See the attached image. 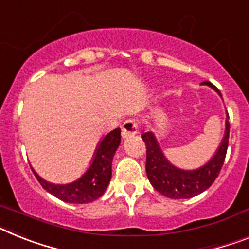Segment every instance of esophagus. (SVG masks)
<instances>
[{
	"instance_id": "obj_1",
	"label": "esophagus",
	"mask_w": 249,
	"mask_h": 249,
	"mask_svg": "<svg viewBox=\"0 0 249 249\" xmlns=\"http://www.w3.org/2000/svg\"><path fill=\"white\" fill-rule=\"evenodd\" d=\"M138 133V123L133 119H129V120L124 121V124L121 126V135L124 139L126 138H130L133 135H135Z\"/></svg>"
}]
</instances>
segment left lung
<instances>
[{"label":"left lung","instance_id":"obj_1","mask_svg":"<svg viewBox=\"0 0 249 249\" xmlns=\"http://www.w3.org/2000/svg\"><path fill=\"white\" fill-rule=\"evenodd\" d=\"M202 85L210 86L220 95L219 89L210 82H202ZM221 96V95H220ZM229 115L227 114L225 121L224 138L219 145L216 153L212 160L197 170L186 171L177 168L171 164L164 157L160 149V144L152 131L144 133L142 139L147 147V162H145V171L149 182L152 183L157 191L163 196L171 199H190L199 195L213 185L215 178L218 177L223 163H224L225 154L229 142Z\"/></svg>","mask_w":249,"mask_h":249}]
</instances>
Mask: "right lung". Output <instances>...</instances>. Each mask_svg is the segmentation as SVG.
Returning <instances> with one entry per match:
<instances>
[{"label": "right lung", "instance_id": "right-lung-1", "mask_svg": "<svg viewBox=\"0 0 249 249\" xmlns=\"http://www.w3.org/2000/svg\"><path fill=\"white\" fill-rule=\"evenodd\" d=\"M120 141L121 135L119 128L105 135L96 149L95 157L89 170L74 182L67 183V185H55L37 176V173L34 170L33 172L36 176L37 181L43 186V189L47 190L49 194L62 201L72 202V204L92 202L104 195L111 179L112 158L120 145Z\"/></svg>", "mask_w": 249, "mask_h": 249}]
</instances>
